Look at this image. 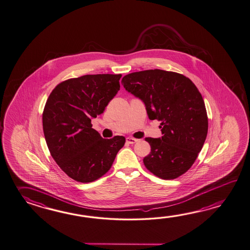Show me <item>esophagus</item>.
Here are the masks:
<instances>
[{
  "instance_id": "obj_1",
  "label": "esophagus",
  "mask_w": 250,
  "mask_h": 250,
  "mask_svg": "<svg viewBox=\"0 0 250 250\" xmlns=\"http://www.w3.org/2000/svg\"><path fill=\"white\" fill-rule=\"evenodd\" d=\"M126 142L130 144H133V143H137L138 139L133 137H127L126 138Z\"/></svg>"
}]
</instances>
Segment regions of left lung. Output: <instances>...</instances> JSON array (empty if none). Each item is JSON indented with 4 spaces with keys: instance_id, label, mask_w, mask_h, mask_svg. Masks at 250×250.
I'll use <instances>...</instances> for the list:
<instances>
[{
    "instance_id": "obj_1",
    "label": "left lung",
    "mask_w": 250,
    "mask_h": 250,
    "mask_svg": "<svg viewBox=\"0 0 250 250\" xmlns=\"http://www.w3.org/2000/svg\"><path fill=\"white\" fill-rule=\"evenodd\" d=\"M128 92L141 99L148 118L161 121V138H145L151 151L143 158L146 168L164 180H173L191 167L204 145L208 120L204 100L188 77L150 69L123 77Z\"/></svg>"
}]
</instances>
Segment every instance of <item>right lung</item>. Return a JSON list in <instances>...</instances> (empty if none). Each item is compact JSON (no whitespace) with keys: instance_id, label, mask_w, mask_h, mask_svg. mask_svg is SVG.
I'll use <instances>...</instances> for the list:
<instances>
[{"instance_id":"1","label":"right lung","mask_w":250,"mask_h":250,"mask_svg":"<svg viewBox=\"0 0 250 250\" xmlns=\"http://www.w3.org/2000/svg\"><path fill=\"white\" fill-rule=\"evenodd\" d=\"M122 77L86 75L59 83L42 113V128L51 157L77 182L92 183L110 169L125 143L124 136L103 139L92 118L105 110L120 89Z\"/></svg>"}]
</instances>
